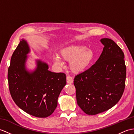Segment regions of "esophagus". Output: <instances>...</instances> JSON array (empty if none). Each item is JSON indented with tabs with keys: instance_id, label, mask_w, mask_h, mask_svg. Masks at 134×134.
Listing matches in <instances>:
<instances>
[{
	"instance_id": "1",
	"label": "esophagus",
	"mask_w": 134,
	"mask_h": 134,
	"mask_svg": "<svg viewBox=\"0 0 134 134\" xmlns=\"http://www.w3.org/2000/svg\"><path fill=\"white\" fill-rule=\"evenodd\" d=\"M67 83L68 84L73 83V79L72 78V77H71L70 76H67Z\"/></svg>"
}]
</instances>
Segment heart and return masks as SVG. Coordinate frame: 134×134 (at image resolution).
Returning a JSON list of instances; mask_svg holds the SVG:
<instances>
[{
  "label": "heart",
  "mask_w": 134,
  "mask_h": 134,
  "mask_svg": "<svg viewBox=\"0 0 134 134\" xmlns=\"http://www.w3.org/2000/svg\"><path fill=\"white\" fill-rule=\"evenodd\" d=\"M58 56L54 57V63L59 67L63 65L61 59L69 62L71 72L79 74L87 68L94 60L95 54L92 49L83 45H71L62 49Z\"/></svg>",
  "instance_id": "1"
}]
</instances>
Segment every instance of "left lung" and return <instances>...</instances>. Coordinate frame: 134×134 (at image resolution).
<instances>
[{
  "instance_id": "8db88e82",
  "label": "left lung",
  "mask_w": 134,
  "mask_h": 134,
  "mask_svg": "<svg viewBox=\"0 0 134 134\" xmlns=\"http://www.w3.org/2000/svg\"><path fill=\"white\" fill-rule=\"evenodd\" d=\"M103 49L95 64L75 76L77 103L88 115L110 109L124 92L126 77L124 55L113 40L100 39Z\"/></svg>"
}]
</instances>
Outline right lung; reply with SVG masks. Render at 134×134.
Listing matches in <instances>:
<instances>
[{
  "label": "right lung",
  "mask_w": 134,
  "mask_h": 134,
  "mask_svg": "<svg viewBox=\"0 0 134 134\" xmlns=\"http://www.w3.org/2000/svg\"><path fill=\"white\" fill-rule=\"evenodd\" d=\"M30 48L21 39L12 54L8 70L9 90L18 106L26 113L38 118H46L54 113L60 93L66 85V74L52 72L48 65L36 60V68L26 67Z\"/></svg>",
  "instance_id": "obj_1"
}]
</instances>
